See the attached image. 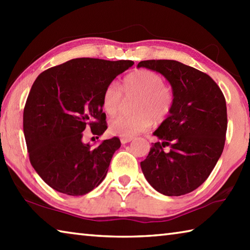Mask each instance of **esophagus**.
Wrapping results in <instances>:
<instances>
[{
    "label": "esophagus",
    "instance_id": "esophagus-1",
    "mask_svg": "<svg viewBox=\"0 0 250 250\" xmlns=\"http://www.w3.org/2000/svg\"><path fill=\"white\" fill-rule=\"evenodd\" d=\"M131 140H132V138H121L120 139V141H121L122 145H126V143L130 142Z\"/></svg>",
    "mask_w": 250,
    "mask_h": 250
}]
</instances>
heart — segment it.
Here are the masks:
<instances>
[{"label":"heart","instance_id":"obj_1","mask_svg":"<svg viewBox=\"0 0 250 250\" xmlns=\"http://www.w3.org/2000/svg\"><path fill=\"white\" fill-rule=\"evenodd\" d=\"M126 96H137L131 115H119L109 122V131L122 138H132L149 129L152 120L156 124L170 116L174 104V92L164 83L161 75L149 69H138L126 75L119 83L111 82L105 86L101 96L104 112L113 116L120 109L124 92Z\"/></svg>","mask_w":250,"mask_h":250}]
</instances>
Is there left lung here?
I'll return each instance as SVG.
<instances>
[{
    "label": "left lung",
    "mask_w": 250,
    "mask_h": 250,
    "mask_svg": "<svg viewBox=\"0 0 250 250\" xmlns=\"http://www.w3.org/2000/svg\"><path fill=\"white\" fill-rule=\"evenodd\" d=\"M138 67L162 74L171 83L174 104L153 133L141 168L152 188L167 196L191 193L209 176L223 153L227 130L226 100L203 71L168 59L143 61ZM166 146L170 151L166 152Z\"/></svg>",
    "instance_id": "8db88e82"
}]
</instances>
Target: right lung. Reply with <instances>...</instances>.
Here are the masks:
<instances>
[{
	"instance_id": "obj_1",
	"label": "right lung",
	"mask_w": 250,
	"mask_h": 250,
	"mask_svg": "<svg viewBox=\"0 0 250 250\" xmlns=\"http://www.w3.org/2000/svg\"><path fill=\"white\" fill-rule=\"evenodd\" d=\"M133 64L76 58L44 70L34 82L23 113L27 152L34 170L57 192L84 195L107 175L119 138L92 146L83 142V132L90 129L99 137L108 128L101 96Z\"/></svg>"
}]
</instances>
